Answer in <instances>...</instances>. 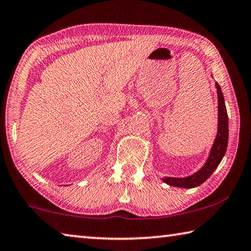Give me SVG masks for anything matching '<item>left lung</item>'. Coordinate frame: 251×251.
<instances>
[{
  "label": "left lung",
  "mask_w": 251,
  "mask_h": 251,
  "mask_svg": "<svg viewBox=\"0 0 251 251\" xmlns=\"http://www.w3.org/2000/svg\"><path fill=\"white\" fill-rule=\"evenodd\" d=\"M218 94V134L215 139L214 146L211 148L209 158L201 171L194 175L186 178H164V181L171 186L182 187V188H193L202 184L208 177H209L217 166L222 161L223 157L226 152L227 144H228V115L227 109L225 106L224 95L219 84L216 83Z\"/></svg>",
  "instance_id": "1"
}]
</instances>
